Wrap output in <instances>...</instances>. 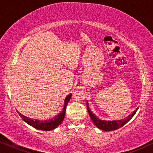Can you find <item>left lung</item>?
<instances>
[{
    "label": "left lung",
    "instance_id": "1",
    "mask_svg": "<svg viewBox=\"0 0 153 153\" xmlns=\"http://www.w3.org/2000/svg\"><path fill=\"white\" fill-rule=\"evenodd\" d=\"M87 111H88L89 115L90 116L91 121L93 122L94 125L96 127L101 130H103V131H113V130L117 129L119 128H120L125 125L126 123H127L133 117V116L135 115L136 111H138V108H137L135 111H134L133 113L128 116V117H125V119L119 120H113V121H105V120H100L99 118L97 117V116H96L92 112L90 111L89 107V103L87 101Z\"/></svg>",
    "mask_w": 153,
    "mask_h": 153
}]
</instances>
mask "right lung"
Returning a JSON list of instances; mask_svg holds the SVG:
<instances>
[{
	"mask_svg": "<svg viewBox=\"0 0 153 153\" xmlns=\"http://www.w3.org/2000/svg\"><path fill=\"white\" fill-rule=\"evenodd\" d=\"M72 94L67 95L66 97L65 98L64 100V104L63 110L60 112L58 115H56L55 117H52V119L50 120H36V119H30V117H26V116L22 115V113H20L19 112H18L20 117L22 118V120L29 125L31 127L36 128V129L42 130V131H51V130L54 129L55 128L58 127L60 124L64 120L65 113H66V108L68 103L70 101Z\"/></svg>",
	"mask_w": 153,
	"mask_h": 153,
	"instance_id": "add662e5",
	"label": "right lung"
}]
</instances>
